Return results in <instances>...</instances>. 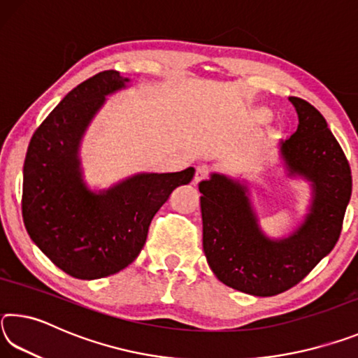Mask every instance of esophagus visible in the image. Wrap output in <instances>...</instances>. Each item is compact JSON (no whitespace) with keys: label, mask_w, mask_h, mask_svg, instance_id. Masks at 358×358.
I'll return each mask as SVG.
<instances>
[{"label":"esophagus","mask_w":358,"mask_h":358,"mask_svg":"<svg viewBox=\"0 0 358 358\" xmlns=\"http://www.w3.org/2000/svg\"><path fill=\"white\" fill-rule=\"evenodd\" d=\"M210 172H211L210 166H207V164L199 166V167H197V171H196V177H194V181H196V183H199V181L205 180V178H207L208 175H210Z\"/></svg>","instance_id":"obj_1"}]
</instances>
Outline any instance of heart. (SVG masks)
I'll list each match as a JSON object with an SVG mask.
<instances>
[{
  "mask_svg": "<svg viewBox=\"0 0 358 358\" xmlns=\"http://www.w3.org/2000/svg\"><path fill=\"white\" fill-rule=\"evenodd\" d=\"M257 115H259V117H260V118H268V113H266L265 110H260V112H259Z\"/></svg>",
  "mask_w": 358,
  "mask_h": 358,
  "instance_id": "b5f03b06",
  "label": "heart"
}]
</instances>
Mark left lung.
Returning <instances> with one entry per match:
<instances>
[{
	"mask_svg": "<svg viewBox=\"0 0 358 358\" xmlns=\"http://www.w3.org/2000/svg\"><path fill=\"white\" fill-rule=\"evenodd\" d=\"M289 101L299 128L281 143V155L289 173L303 175L314 189L310 215L289 238L260 232L245 185L220 173L199 183L210 268L226 286L257 296L296 286L335 248L352 192L349 161L325 118L310 102Z\"/></svg>",
	"mask_w": 358,
	"mask_h": 358,
	"instance_id": "left-lung-1",
	"label": "left lung"
}]
</instances>
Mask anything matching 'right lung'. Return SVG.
Masks as SVG:
<instances>
[{
    "mask_svg": "<svg viewBox=\"0 0 358 358\" xmlns=\"http://www.w3.org/2000/svg\"><path fill=\"white\" fill-rule=\"evenodd\" d=\"M129 78L102 71L64 96L29 141L23 166L22 215L39 250L77 280L118 273L147 241L150 222L194 169L141 173L104 192L85 186L78 145L106 96Z\"/></svg>",
    "mask_w": 358,
    "mask_h": 358,
    "instance_id": "obj_1",
    "label": "right lung"
}]
</instances>
